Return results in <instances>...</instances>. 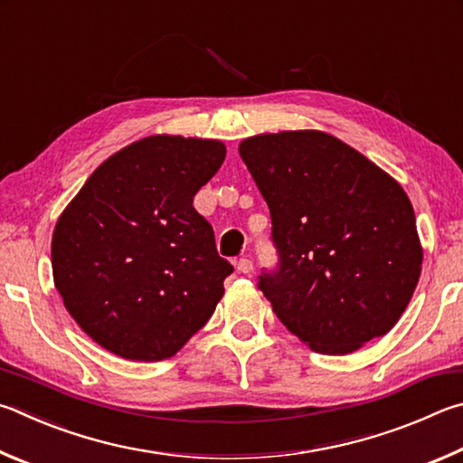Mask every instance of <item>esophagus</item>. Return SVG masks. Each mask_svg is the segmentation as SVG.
Segmentation results:
<instances>
[{"mask_svg": "<svg viewBox=\"0 0 463 463\" xmlns=\"http://www.w3.org/2000/svg\"><path fill=\"white\" fill-rule=\"evenodd\" d=\"M236 269H238L240 274H250V272L254 270V262L250 260V258H240L238 264H236Z\"/></svg>", "mask_w": 463, "mask_h": 463, "instance_id": "esophagus-1", "label": "esophagus"}]
</instances>
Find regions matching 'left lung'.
I'll return each instance as SVG.
<instances>
[{"mask_svg": "<svg viewBox=\"0 0 463 463\" xmlns=\"http://www.w3.org/2000/svg\"><path fill=\"white\" fill-rule=\"evenodd\" d=\"M240 156L270 209L279 269L258 287L282 326L327 355L388 334L423 264L402 186L319 129L246 137Z\"/></svg>", "mask_w": 463, "mask_h": 463, "instance_id": "8db88e82", "label": "left lung"}]
</instances>
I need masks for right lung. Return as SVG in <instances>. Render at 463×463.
I'll return each instance as SVG.
<instances>
[{"mask_svg":"<svg viewBox=\"0 0 463 463\" xmlns=\"http://www.w3.org/2000/svg\"><path fill=\"white\" fill-rule=\"evenodd\" d=\"M225 144L156 134L101 162L59 217L52 277L85 334L132 362L175 355L213 315L232 264L193 197Z\"/></svg>","mask_w":463,"mask_h":463,"instance_id":"right-lung-1","label":"right lung"}]
</instances>
